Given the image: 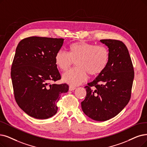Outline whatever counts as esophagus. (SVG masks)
<instances>
[{"label":"esophagus","instance_id":"1","mask_svg":"<svg viewBox=\"0 0 147 147\" xmlns=\"http://www.w3.org/2000/svg\"><path fill=\"white\" fill-rule=\"evenodd\" d=\"M75 89H76V87H74V86H69V90H70V91L74 90Z\"/></svg>","mask_w":147,"mask_h":147}]
</instances>
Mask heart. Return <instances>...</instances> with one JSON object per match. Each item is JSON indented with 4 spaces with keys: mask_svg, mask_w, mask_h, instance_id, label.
<instances>
[{
    "mask_svg": "<svg viewBox=\"0 0 147 147\" xmlns=\"http://www.w3.org/2000/svg\"><path fill=\"white\" fill-rule=\"evenodd\" d=\"M68 49V53L58 51L55 56V61L63 72H66L74 61H76L77 67L63 76V80L72 86L84 83L87 79L88 74L91 76L101 74L109 64L110 54L105 46L77 42L70 44Z\"/></svg>",
    "mask_w": 147,
    "mask_h": 147,
    "instance_id": "b5f03b06",
    "label": "heart"
}]
</instances>
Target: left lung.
Segmentation results:
<instances>
[{
  "label": "left lung",
  "instance_id": "1",
  "mask_svg": "<svg viewBox=\"0 0 147 147\" xmlns=\"http://www.w3.org/2000/svg\"><path fill=\"white\" fill-rule=\"evenodd\" d=\"M100 42L109 48V62L104 71L85 87L87 93L81 108L93 120L105 121L119 113L130 101L134 70L124 43L111 39Z\"/></svg>",
  "mask_w": 147,
  "mask_h": 147
}]
</instances>
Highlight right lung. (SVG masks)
<instances>
[{
    "mask_svg": "<svg viewBox=\"0 0 147 147\" xmlns=\"http://www.w3.org/2000/svg\"><path fill=\"white\" fill-rule=\"evenodd\" d=\"M63 38L30 37L17 46L11 66L14 97L19 107L32 118L45 119L55 115L61 94L67 84H50L61 79L55 56Z\"/></svg>",
    "mask_w": 147,
    "mask_h": 147,
    "instance_id": "1",
    "label": "right lung"
}]
</instances>
